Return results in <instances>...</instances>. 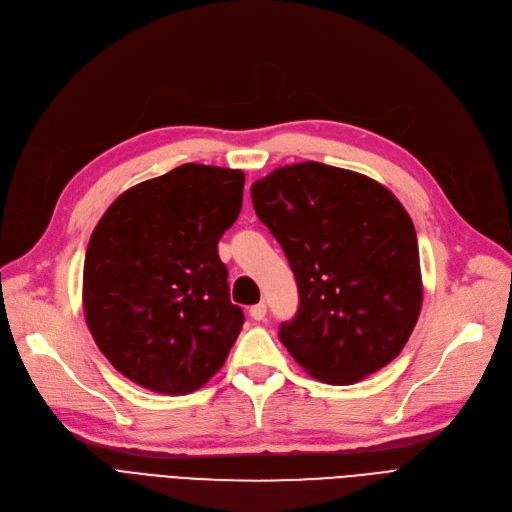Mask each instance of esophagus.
I'll return each mask as SVG.
<instances>
[{
    "mask_svg": "<svg viewBox=\"0 0 512 512\" xmlns=\"http://www.w3.org/2000/svg\"><path fill=\"white\" fill-rule=\"evenodd\" d=\"M250 316H252L254 321H264V316H266V304H264V302L254 304V306L250 308Z\"/></svg>",
    "mask_w": 512,
    "mask_h": 512,
    "instance_id": "34e87169",
    "label": "esophagus"
}]
</instances>
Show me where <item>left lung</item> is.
<instances>
[{"instance_id": "1", "label": "left lung", "mask_w": 512, "mask_h": 512, "mask_svg": "<svg viewBox=\"0 0 512 512\" xmlns=\"http://www.w3.org/2000/svg\"><path fill=\"white\" fill-rule=\"evenodd\" d=\"M294 271L300 306L279 339L314 379L350 385L392 362L419 321L415 225L396 196L354 170L300 162L252 185Z\"/></svg>"}]
</instances>
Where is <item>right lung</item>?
<instances>
[{"label":"right lung","mask_w":512,"mask_h":512,"mask_svg":"<svg viewBox=\"0 0 512 512\" xmlns=\"http://www.w3.org/2000/svg\"><path fill=\"white\" fill-rule=\"evenodd\" d=\"M241 170L181 164L118 196L93 229L83 310L97 348L158 394L200 389L243 327L218 241L237 221Z\"/></svg>","instance_id":"right-lung-1"}]
</instances>
